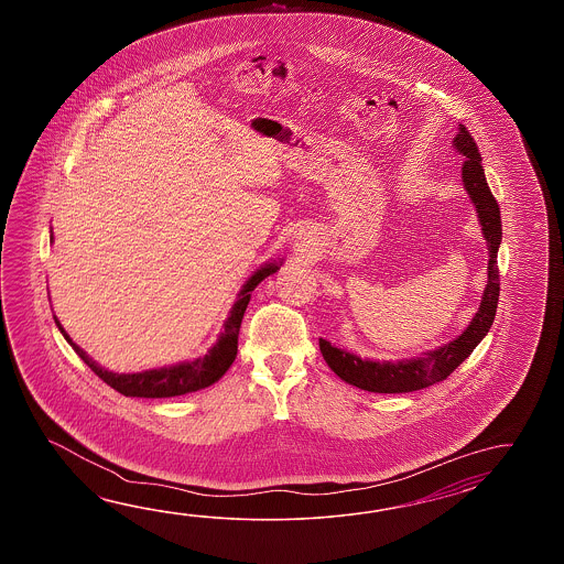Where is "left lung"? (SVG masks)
<instances>
[{
	"instance_id": "obj_1",
	"label": "left lung",
	"mask_w": 564,
	"mask_h": 564,
	"mask_svg": "<svg viewBox=\"0 0 564 564\" xmlns=\"http://www.w3.org/2000/svg\"><path fill=\"white\" fill-rule=\"evenodd\" d=\"M456 153L464 156L462 167V181L468 192L471 204L476 207L479 226L484 240L488 246V284L484 288L479 308L471 323L464 328L462 335L454 340L445 343L442 347L423 352L421 357L399 360L362 359L355 352H348L347 348H338L328 340L318 338L321 352L326 365L333 371L352 387H359L362 391L371 393H411L420 391L433 383H440L447 379L457 367L468 359L471 350L478 347L481 338L488 335L500 296V278H498V248L502 241V219L500 207L494 199L488 181L481 169L476 141L471 139L468 129L459 124L454 137Z\"/></svg>"
}]
</instances>
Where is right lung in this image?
I'll return each instance as SVG.
<instances>
[{
    "instance_id": "obj_1",
    "label": "right lung",
    "mask_w": 564,
    "mask_h": 564,
    "mask_svg": "<svg viewBox=\"0 0 564 564\" xmlns=\"http://www.w3.org/2000/svg\"><path fill=\"white\" fill-rule=\"evenodd\" d=\"M54 240V236H52ZM284 260L280 262H268L260 265L252 276L243 282L238 300L234 302L228 318L224 323V330L217 336L216 345L205 352L204 357H197L193 360H183L171 367H161V369H149L141 372H112L100 367L93 357H88L83 348L74 343L68 333L64 330L61 321L54 316L56 326L61 330L62 336L70 343V347L76 350V355L85 360L86 365L105 381L110 384L115 391H119L124 397H144V399H161V397H177L185 393H193L205 389L209 384L219 381L231 362L236 360L238 355V335H240L241 318L243 312L248 308V302L252 299V290L258 286L264 278L274 274L280 270Z\"/></svg>"
}]
</instances>
